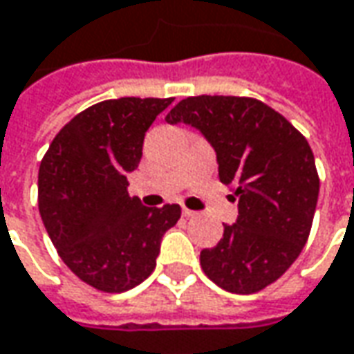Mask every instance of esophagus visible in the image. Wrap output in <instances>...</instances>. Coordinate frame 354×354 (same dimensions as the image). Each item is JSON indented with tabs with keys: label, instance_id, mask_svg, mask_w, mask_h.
Here are the masks:
<instances>
[{
	"label": "esophagus",
	"instance_id": "1",
	"mask_svg": "<svg viewBox=\"0 0 354 354\" xmlns=\"http://www.w3.org/2000/svg\"><path fill=\"white\" fill-rule=\"evenodd\" d=\"M182 213H184V217H196L197 215V211H192V209H187V207L182 209Z\"/></svg>",
	"mask_w": 354,
	"mask_h": 354
}]
</instances>
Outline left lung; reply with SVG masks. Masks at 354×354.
Returning a JSON list of instances; mask_svg holds the SVG:
<instances>
[{
  "instance_id": "left-lung-1",
  "label": "left lung",
  "mask_w": 354,
  "mask_h": 354,
  "mask_svg": "<svg viewBox=\"0 0 354 354\" xmlns=\"http://www.w3.org/2000/svg\"><path fill=\"white\" fill-rule=\"evenodd\" d=\"M168 124H192L217 151L218 178L234 184L238 221L201 250L213 283L252 295L275 283L300 256L318 203L319 176L306 137L252 96H187Z\"/></svg>"
}]
</instances>
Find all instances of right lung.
I'll list each match as a JSON object with an SVG mask.
<instances>
[{
	"label": "right lung",
	"instance_id": "add662e5",
	"mask_svg": "<svg viewBox=\"0 0 354 354\" xmlns=\"http://www.w3.org/2000/svg\"><path fill=\"white\" fill-rule=\"evenodd\" d=\"M172 98L124 96L79 112L57 131L38 170V209L57 256L83 283L124 292L157 266L176 203L141 205L127 194L143 139Z\"/></svg>",
	"mask_w": 354,
	"mask_h": 354
}]
</instances>
